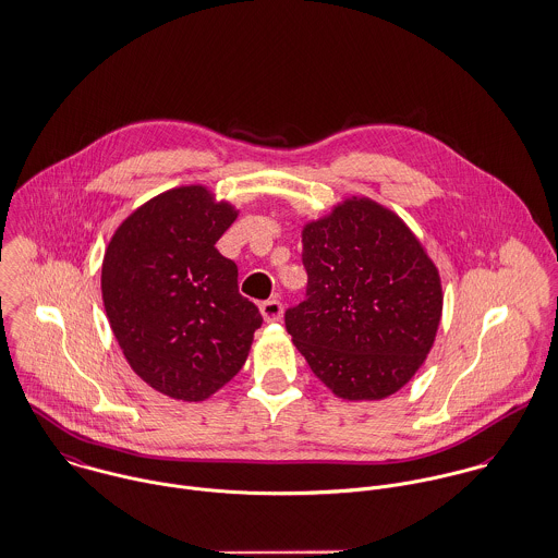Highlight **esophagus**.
Segmentation results:
<instances>
[{
    "mask_svg": "<svg viewBox=\"0 0 558 558\" xmlns=\"http://www.w3.org/2000/svg\"><path fill=\"white\" fill-rule=\"evenodd\" d=\"M259 312H262V316H264L266 323H277V320H281V316H283V305H281L279 299H268V301H264V303L259 305Z\"/></svg>",
    "mask_w": 558,
    "mask_h": 558,
    "instance_id": "34e87169",
    "label": "esophagus"
}]
</instances>
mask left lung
<instances>
[{"label":"left lung","mask_w":558,"mask_h":558,"mask_svg":"<svg viewBox=\"0 0 558 558\" xmlns=\"http://www.w3.org/2000/svg\"><path fill=\"white\" fill-rule=\"evenodd\" d=\"M305 301L286 329L312 372L344 400H380L424 364L441 283L420 240L387 207L347 198L305 225Z\"/></svg>","instance_id":"left-lung-1"}]
</instances>
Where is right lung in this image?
<instances>
[{"label":"right lung","mask_w":558,"mask_h":558,"mask_svg":"<svg viewBox=\"0 0 558 558\" xmlns=\"http://www.w3.org/2000/svg\"><path fill=\"white\" fill-rule=\"evenodd\" d=\"M238 211L203 186L141 205L112 235L101 268L112 333L147 385L205 400L244 366L262 314L238 292V266L214 246Z\"/></svg>","instance_id":"obj_1"}]
</instances>
